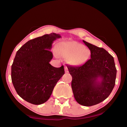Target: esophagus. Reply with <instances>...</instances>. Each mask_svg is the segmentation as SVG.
<instances>
[{
  "mask_svg": "<svg viewBox=\"0 0 127 127\" xmlns=\"http://www.w3.org/2000/svg\"><path fill=\"white\" fill-rule=\"evenodd\" d=\"M64 68H65V73H68V70L67 67H66V66H65V67H64Z\"/></svg>",
  "mask_w": 127,
  "mask_h": 127,
  "instance_id": "34e87169",
  "label": "esophagus"
}]
</instances>
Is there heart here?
Listing matches in <instances>:
<instances>
[{
  "label": "heart",
  "instance_id": "obj_1",
  "mask_svg": "<svg viewBox=\"0 0 127 127\" xmlns=\"http://www.w3.org/2000/svg\"><path fill=\"white\" fill-rule=\"evenodd\" d=\"M56 54L59 57L69 59L73 64L79 65L86 61L90 51L82 44L76 41H68L57 46Z\"/></svg>",
  "mask_w": 127,
  "mask_h": 127
}]
</instances>
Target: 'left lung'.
Listing matches in <instances>:
<instances>
[{
  "instance_id": "obj_1",
  "label": "left lung",
  "mask_w": 127,
  "mask_h": 127,
  "mask_svg": "<svg viewBox=\"0 0 127 127\" xmlns=\"http://www.w3.org/2000/svg\"><path fill=\"white\" fill-rule=\"evenodd\" d=\"M83 41L91 51V58L83 65L67 68L72 77L75 99L80 105L91 106L110 95L115 84L117 69L114 58L106 50Z\"/></svg>"
}]
</instances>
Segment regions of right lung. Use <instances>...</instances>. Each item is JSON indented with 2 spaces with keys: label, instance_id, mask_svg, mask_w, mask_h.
Segmentation results:
<instances>
[{
  "label": "right lung",
  "instance_id": "add662e5",
  "mask_svg": "<svg viewBox=\"0 0 127 127\" xmlns=\"http://www.w3.org/2000/svg\"><path fill=\"white\" fill-rule=\"evenodd\" d=\"M60 37L59 34H46L30 40L17 51L12 65V81L18 95L31 104L47 101L65 73L63 65L55 68L49 63L53 57L49 50Z\"/></svg>",
  "mask_w": 127,
  "mask_h": 127
}]
</instances>
